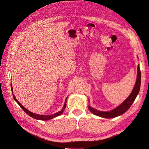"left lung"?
<instances>
[{"label": "left lung", "instance_id": "8db88e82", "mask_svg": "<svg viewBox=\"0 0 149 149\" xmlns=\"http://www.w3.org/2000/svg\"><path fill=\"white\" fill-rule=\"evenodd\" d=\"M141 85V71L140 69L139 65L137 66V76L136 84L134 87V88L130 94V96L118 106H117L113 110L108 112H104L98 111L94 108H93L90 105L88 106V109L95 115L104 118H112L116 116H120L124 113L131 107L133 102L136 99V97L139 94Z\"/></svg>", "mask_w": 149, "mask_h": 149}]
</instances>
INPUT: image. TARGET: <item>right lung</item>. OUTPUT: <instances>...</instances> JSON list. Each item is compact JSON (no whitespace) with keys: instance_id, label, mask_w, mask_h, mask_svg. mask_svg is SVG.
Wrapping results in <instances>:
<instances>
[{"instance_id":"obj_1","label":"right lung","mask_w":149,"mask_h":149,"mask_svg":"<svg viewBox=\"0 0 149 149\" xmlns=\"http://www.w3.org/2000/svg\"><path fill=\"white\" fill-rule=\"evenodd\" d=\"M10 87H11V90H12V95H13V99H14V100L16 101V102L19 104V106L22 108V110H23L26 114H27L28 115H29L30 116H31V117H32V118L36 119L42 120H50V119H53V118H55V117H56V116H58L62 115V113L63 112L65 109L66 108V101H67L68 96L66 97V99H65V103H64V105H63V107H62V109L60 111H59V112H56V113H54V114H53V115H38V114H36V113H33V112H31L29 111V110L26 109V108H25V107L17 100V99H16L15 96L14 95H13V88H12V85L11 83H10Z\"/></svg>"}]
</instances>
